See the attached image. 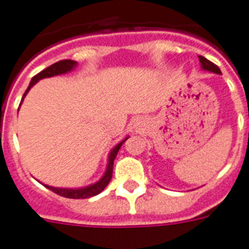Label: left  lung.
<instances>
[{"mask_svg":"<svg viewBox=\"0 0 249 249\" xmlns=\"http://www.w3.org/2000/svg\"><path fill=\"white\" fill-rule=\"evenodd\" d=\"M199 60H200V63H201V67L205 71H209V72L218 73V74H221L220 70H219V67L216 66V64H214V63H213V62H210V60H209V59H206V58L201 57V55H199Z\"/></svg>","mask_w":249,"mask_h":249,"instance_id":"8db88e82","label":"left lung"}]
</instances>
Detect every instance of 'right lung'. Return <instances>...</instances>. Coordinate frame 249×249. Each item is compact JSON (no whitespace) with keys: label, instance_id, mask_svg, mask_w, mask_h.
Wrapping results in <instances>:
<instances>
[{"label":"right lung","instance_id":"obj_1","mask_svg":"<svg viewBox=\"0 0 249 249\" xmlns=\"http://www.w3.org/2000/svg\"><path fill=\"white\" fill-rule=\"evenodd\" d=\"M76 64L77 63L74 62V60H71V59L59 60V62H57V63L52 64L50 67H48V68L43 70L41 72H39L36 76H34L33 77V79H31V82H30V85H29L28 89L25 91L24 96H22V100H24V97L26 96V93L29 92V89H30L31 87H33V86H34L35 83L39 81V79L47 78V77L58 76V74H63V73L70 72V71H72L73 68L76 67ZM125 141H126V139H125ZM125 141H123L121 143H119L118 145H116V147L111 150V153H110V156H108L107 170H106L105 175H104V177L100 179L99 182L93 183V185H91V186H87V187H85V189H76V190L57 189V187H52V186H47V185H45V187H47V189H49L50 191L55 192L57 195L63 196V197H68V199H87V197H91V196L99 195L100 192H101L102 190L105 189L106 186L108 185L110 179H111L114 160H115V158H116V154H118L119 149H120V147L123 145V143H124Z\"/></svg>","mask_w":249,"mask_h":249}]
</instances>
